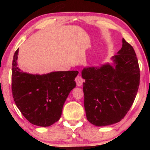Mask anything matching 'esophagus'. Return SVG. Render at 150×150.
I'll use <instances>...</instances> for the list:
<instances>
[{"label":"esophagus","instance_id":"34e87169","mask_svg":"<svg viewBox=\"0 0 150 150\" xmlns=\"http://www.w3.org/2000/svg\"><path fill=\"white\" fill-rule=\"evenodd\" d=\"M75 81H76V83L77 86H79V87H81V86L83 85V82H84L83 79H82V77L81 76H79V75L77 76L76 78Z\"/></svg>","mask_w":150,"mask_h":150}]
</instances>
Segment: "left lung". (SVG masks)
Here are the masks:
<instances>
[{
    "label": "left lung",
    "mask_w": 150,
    "mask_h": 150,
    "mask_svg": "<svg viewBox=\"0 0 150 150\" xmlns=\"http://www.w3.org/2000/svg\"><path fill=\"white\" fill-rule=\"evenodd\" d=\"M112 63L82 70L84 105L89 122L96 126L116 124L124 119L136 98L140 69L134 48L122 39V48Z\"/></svg>",
    "instance_id": "obj_1"
}]
</instances>
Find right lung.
<instances>
[{"label": "right lung", "instance_id": "obj_1", "mask_svg": "<svg viewBox=\"0 0 150 150\" xmlns=\"http://www.w3.org/2000/svg\"><path fill=\"white\" fill-rule=\"evenodd\" d=\"M19 48L12 63L11 89L15 103L24 117L38 126H50L59 121L70 91L76 86L78 71L32 74L18 67Z\"/></svg>", "mask_w": 150, "mask_h": 150}]
</instances>
